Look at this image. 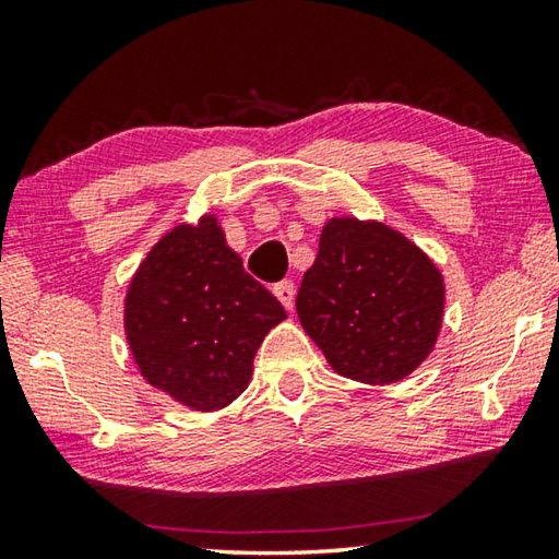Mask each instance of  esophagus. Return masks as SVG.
<instances>
[{
	"label": "esophagus",
	"instance_id": "obj_1",
	"mask_svg": "<svg viewBox=\"0 0 559 559\" xmlns=\"http://www.w3.org/2000/svg\"><path fill=\"white\" fill-rule=\"evenodd\" d=\"M273 293H276V298L283 302V308L293 310V300H296V286H293V281H281L273 286Z\"/></svg>",
	"mask_w": 559,
	"mask_h": 559
}]
</instances>
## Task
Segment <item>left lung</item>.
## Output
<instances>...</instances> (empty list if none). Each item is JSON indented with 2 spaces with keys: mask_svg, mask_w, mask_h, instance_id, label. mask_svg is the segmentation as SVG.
<instances>
[{
  "mask_svg": "<svg viewBox=\"0 0 559 559\" xmlns=\"http://www.w3.org/2000/svg\"><path fill=\"white\" fill-rule=\"evenodd\" d=\"M443 302L441 271L414 241L382 222L333 216L320 231L296 310L337 374L384 386L431 355Z\"/></svg>",
  "mask_w": 559,
  "mask_h": 559,
  "instance_id": "8db88e82",
  "label": "left lung"
}]
</instances>
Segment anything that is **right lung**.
Masks as SVG:
<instances>
[{"label": "right lung", "mask_w": 559, "mask_h": 559, "mask_svg": "<svg viewBox=\"0 0 559 559\" xmlns=\"http://www.w3.org/2000/svg\"><path fill=\"white\" fill-rule=\"evenodd\" d=\"M286 310L243 271L216 214L179 222L132 273L126 337L140 374L192 412H219L251 382L253 357Z\"/></svg>", "instance_id": "obj_1"}]
</instances>
